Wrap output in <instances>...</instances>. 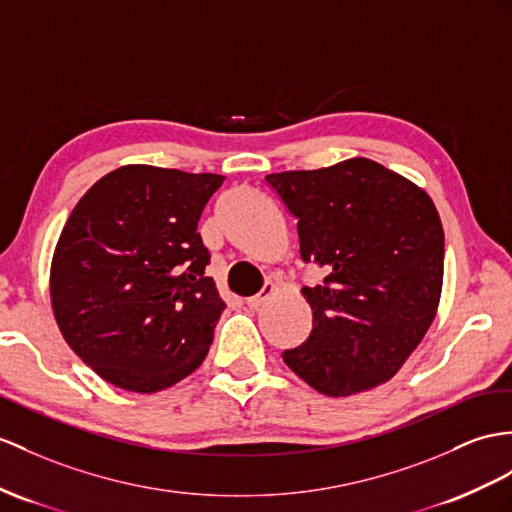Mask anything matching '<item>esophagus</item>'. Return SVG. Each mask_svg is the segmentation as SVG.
Here are the masks:
<instances>
[{"instance_id": "obj_1", "label": "esophagus", "mask_w": 512, "mask_h": 512, "mask_svg": "<svg viewBox=\"0 0 512 512\" xmlns=\"http://www.w3.org/2000/svg\"><path fill=\"white\" fill-rule=\"evenodd\" d=\"M273 291H276V286H273L271 282H265V286H263V291H260L258 295H252V297H247L245 299V304L249 306V308H260V306H263L265 302H267V299L273 295Z\"/></svg>"}]
</instances>
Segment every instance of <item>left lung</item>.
Wrapping results in <instances>:
<instances>
[{
    "label": "left lung",
    "instance_id": "1",
    "mask_svg": "<svg viewBox=\"0 0 512 512\" xmlns=\"http://www.w3.org/2000/svg\"><path fill=\"white\" fill-rule=\"evenodd\" d=\"M265 180L297 219L299 254L328 271L302 289L313 330L284 363L330 397L393 378L441 299L445 236L430 195L369 158Z\"/></svg>",
    "mask_w": 512,
    "mask_h": 512
}]
</instances>
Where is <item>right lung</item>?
<instances>
[{"label": "right lung", "mask_w": 512, "mask_h": 512, "mask_svg": "<svg viewBox=\"0 0 512 512\" xmlns=\"http://www.w3.org/2000/svg\"><path fill=\"white\" fill-rule=\"evenodd\" d=\"M217 173L126 165L82 195L60 232L49 295L69 347L99 378L156 393L206 358L223 299L197 221Z\"/></svg>", "instance_id": "right-lung-1"}]
</instances>
